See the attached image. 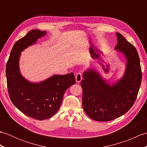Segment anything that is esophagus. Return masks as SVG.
<instances>
[{
  "instance_id": "1",
  "label": "esophagus",
  "mask_w": 147,
  "mask_h": 147,
  "mask_svg": "<svg viewBox=\"0 0 147 147\" xmlns=\"http://www.w3.org/2000/svg\"><path fill=\"white\" fill-rule=\"evenodd\" d=\"M75 79H76V82L77 83H80L81 81L83 79V77H82V74L81 73H78L76 74V77H75Z\"/></svg>"
}]
</instances>
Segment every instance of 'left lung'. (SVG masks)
I'll return each instance as SVG.
<instances>
[{"instance_id":"8db88e82","label":"left lung","mask_w":147,"mask_h":147,"mask_svg":"<svg viewBox=\"0 0 147 147\" xmlns=\"http://www.w3.org/2000/svg\"><path fill=\"white\" fill-rule=\"evenodd\" d=\"M114 50L126 58L123 76L109 82L94 68L83 73L82 104L86 114L93 120L109 121L126 114L135 102L141 85L142 73L136 48L119 33Z\"/></svg>"}]
</instances>
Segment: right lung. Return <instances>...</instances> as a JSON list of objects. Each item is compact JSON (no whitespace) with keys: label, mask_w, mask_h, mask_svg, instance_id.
<instances>
[{"label":"right lung","mask_w":147,"mask_h":147,"mask_svg":"<svg viewBox=\"0 0 147 147\" xmlns=\"http://www.w3.org/2000/svg\"><path fill=\"white\" fill-rule=\"evenodd\" d=\"M45 35V31L32 30L18 40L6 65L7 89L12 104L23 114L40 121L51 117L57 112L65 92L76 83L73 73L54 74L40 82H30L22 76L20 69L21 52Z\"/></svg>","instance_id":"add662e5"}]
</instances>
